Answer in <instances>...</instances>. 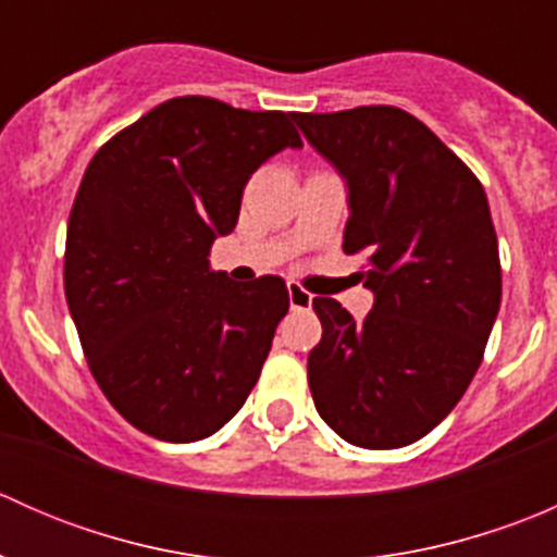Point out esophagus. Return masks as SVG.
<instances>
[{"label":"esophagus","instance_id":"obj_1","mask_svg":"<svg viewBox=\"0 0 557 557\" xmlns=\"http://www.w3.org/2000/svg\"><path fill=\"white\" fill-rule=\"evenodd\" d=\"M288 299L294 310H310L312 307V294L301 288L299 283H288Z\"/></svg>","mask_w":557,"mask_h":557}]
</instances>
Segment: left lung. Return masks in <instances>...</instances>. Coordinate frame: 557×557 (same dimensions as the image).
<instances>
[{"label": "left lung", "mask_w": 557, "mask_h": 557, "mask_svg": "<svg viewBox=\"0 0 557 557\" xmlns=\"http://www.w3.org/2000/svg\"><path fill=\"white\" fill-rule=\"evenodd\" d=\"M350 188L342 250L374 290L361 323L312 299L323 336L307 358L320 418L350 445L393 450L453 412L485 356L502 261L476 174L407 110L294 112Z\"/></svg>", "instance_id": "left-lung-1"}]
</instances>
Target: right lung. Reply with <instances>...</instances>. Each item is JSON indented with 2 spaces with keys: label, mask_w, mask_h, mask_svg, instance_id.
<instances>
[{
  "label": "right lung",
  "mask_w": 557,
  "mask_h": 557,
  "mask_svg": "<svg viewBox=\"0 0 557 557\" xmlns=\"http://www.w3.org/2000/svg\"><path fill=\"white\" fill-rule=\"evenodd\" d=\"M301 148L290 112L177 97L107 139L66 223L64 294L88 369L143 434L196 442L261 377L288 288L210 269L250 174Z\"/></svg>",
  "instance_id": "add662e5"
}]
</instances>
